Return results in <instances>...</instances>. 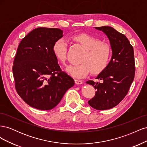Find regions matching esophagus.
Returning a JSON list of instances; mask_svg holds the SVG:
<instances>
[{"mask_svg":"<svg viewBox=\"0 0 147 147\" xmlns=\"http://www.w3.org/2000/svg\"><path fill=\"white\" fill-rule=\"evenodd\" d=\"M75 83H76L77 84H81L83 83V81L80 80L75 79Z\"/></svg>","mask_w":147,"mask_h":147,"instance_id":"34e87169","label":"esophagus"}]
</instances>
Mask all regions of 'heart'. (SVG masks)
I'll list each match as a JSON object with an SVG mask.
<instances>
[{"instance_id":"1","label":"heart","mask_w":147,"mask_h":147,"mask_svg":"<svg viewBox=\"0 0 147 147\" xmlns=\"http://www.w3.org/2000/svg\"><path fill=\"white\" fill-rule=\"evenodd\" d=\"M73 39L80 43L86 51L80 57L76 65H70L66 72L75 78H83L90 72L99 74L107 66L112 55V48L109 43L91 35L80 34L74 35ZM67 44L64 39L57 40L53 47V51L59 62L64 63L67 58Z\"/></svg>"}]
</instances>
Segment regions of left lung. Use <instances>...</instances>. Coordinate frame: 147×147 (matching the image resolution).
Instances as JSON below:
<instances>
[{"mask_svg": "<svg viewBox=\"0 0 147 147\" xmlns=\"http://www.w3.org/2000/svg\"><path fill=\"white\" fill-rule=\"evenodd\" d=\"M95 28L107 36L112 51L107 66L96 78L100 82H86L96 90L94 97L88 101L89 105L104 110L117 105L127 94L134 78V54L132 46L123 34L110 26Z\"/></svg>", "mask_w": 147, "mask_h": 147, "instance_id": "8db88e82", "label": "left lung"}]
</instances>
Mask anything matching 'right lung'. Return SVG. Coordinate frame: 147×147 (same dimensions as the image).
Here are the masks:
<instances>
[{
  "instance_id": "obj_1",
  "label": "right lung",
  "mask_w": 147,
  "mask_h": 147,
  "mask_svg": "<svg viewBox=\"0 0 147 147\" xmlns=\"http://www.w3.org/2000/svg\"><path fill=\"white\" fill-rule=\"evenodd\" d=\"M57 28H38L21 41L13 61V74L18 94L32 107L53 109L74 79L62 71L53 51L55 43L63 37Z\"/></svg>"
}]
</instances>
